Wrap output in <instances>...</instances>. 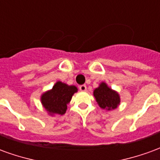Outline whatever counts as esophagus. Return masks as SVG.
<instances>
[{
  "label": "esophagus",
  "mask_w": 160,
  "mask_h": 160,
  "mask_svg": "<svg viewBox=\"0 0 160 160\" xmlns=\"http://www.w3.org/2000/svg\"><path fill=\"white\" fill-rule=\"evenodd\" d=\"M80 90L82 92H86L87 91V86L86 85H81L80 86Z\"/></svg>",
  "instance_id": "esophagus-1"
}]
</instances>
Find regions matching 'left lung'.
I'll return each instance as SVG.
<instances>
[{
  "label": "left lung",
  "mask_w": 160,
  "mask_h": 160,
  "mask_svg": "<svg viewBox=\"0 0 160 160\" xmlns=\"http://www.w3.org/2000/svg\"><path fill=\"white\" fill-rule=\"evenodd\" d=\"M93 94L98 104L103 109L113 110L118 107L120 103L118 93L111 90L105 83H101L100 86L94 90Z\"/></svg>",
  "instance_id": "obj_1"
}]
</instances>
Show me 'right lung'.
<instances>
[{
    "label": "right lung",
    "mask_w": 160,
    "mask_h": 160,
    "mask_svg": "<svg viewBox=\"0 0 160 160\" xmlns=\"http://www.w3.org/2000/svg\"><path fill=\"white\" fill-rule=\"evenodd\" d=\"M77 88L74 86H68L61 81L56 82L52 90L42 94V104L51 114L63 115L66 112L67 104H68Z\"/></svg>",
    "instance_id": "right-lung-1"
}]
</instances>
